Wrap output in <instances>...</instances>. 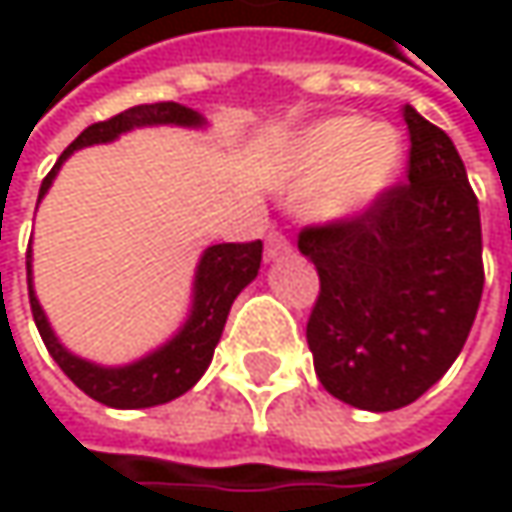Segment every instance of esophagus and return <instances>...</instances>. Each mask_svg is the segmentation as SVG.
<instances>
[{
    "label": "esophagus",
    "mask_w": 512,
    "mask_h": 512,
    "mask_svg": "<svg viewBox=\"0 0 512 512\" xmlns=\"http://www.w3.org/2000/svg\"><path fill=\"white\" fill-rule=\"evenodd\" d=\"M290 252H293V243L287 240V234H281V231H269L266 234V249H263L266 260H281L284 255H290Z\"/></svg>",
    "instance_id": "esophagus-1"
}]
</instances>
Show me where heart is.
Masks as SVG:
<instances>
[{
	"label": "heart",
	"mask_w": 512,
	"mask_h": 512,
	"mask_svg": "<svg viewBox=\"0 0 512 512\" xmlns=\"http://www.w3.org/2000/svg\"><path fill=\"white\" fill-rule=\"evenodd\" d=\"M403 142L385 124L329 118L308 127L290 151V177L314 186L308 207L323 219H347L367 210L397 177Z\"/></svg>",
	"instance_id": "1"
}]
</instances>
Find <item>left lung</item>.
Wrapping results in <instances>:
<instances>
[{
  "mask_svg": "<svg viewBox=\"0 0 512 512\" xmlns=\"http://www.w3.org/2000/svg\"><path fill=\"white\" fill-rule=\"evenodd\" d=\"M403 121L409 180L299 234L320 275L305 329L317 379L367 412L403 409L448 373L483 293L480 210L460 154L412 106Z\"/></svg>",
  "mask_w": 512,
  "mask_h": 512,
  "instance_id": "left-lung-1",
  "label": "left lung"
}]
</instances>
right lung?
<instances>
[{
	"instance_id": "right-lung-1",
	"label": "right lung",
	"mask_w": 512,
	"mask_h": 512,
	"mask_svg": "<svg viewBox=\"0 0 512 512\" xmlns=\"http://www.w3.org/2000/svg\"><path fill=\"white\" fill-rule=\"evenodd\" d=\"M151 124H177V127H201L204 118L180 103H145V106H133L115 118L97 121L88 130H82L73 145L58 156V162L52 165V171L41 183V195L38 201L47 195L52 186V177L58 174L61 162L73 151L88 148V145H100V142H112L121 133L133 130V127H151ZM260 255H263V243H219L210 246L195 272V296H192V314L183 323V329L156 353L145 356L142 361H133L127 367H100L91 364L85 358H76L67 353L58 338L52 335L47 314L32 290V249L26 255V275H29V302H32V317L35 326L55 358V364L67 373V379L82 388L88 397H94L103 406L112 409H145V406H159L168 403L180 394H186L210 367L213 350L222 338L228 311L234 305V299L240 296V290L255 281L257 269H260Z\"/></svg>"
}]
</instances>
